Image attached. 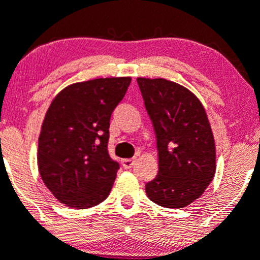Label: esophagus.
Segmentation results:
<instances>
[{
  "instance_id": "esophagus-1",
  "label": "esophagus",
  "mask_w": 260,
  "mask_h": 260,
  "mask_svg": "<svg viewBox=\"0 0 260 260\" xmlns=\"http://www.w3.org/2000/svg\"><path fill=\"white\" fill-rule=\"evenodd\" d=\"M122 165L124 169H131L135 165V158H124V160L122 161Z\"/></svg>"
}]
</instances>
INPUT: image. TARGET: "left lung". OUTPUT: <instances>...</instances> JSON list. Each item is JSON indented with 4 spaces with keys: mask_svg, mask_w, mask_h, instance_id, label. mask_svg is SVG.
<instances>
[{
    "mask_svg": "<svg viewBox=\"0 0 260 260\" xmlns=\"http://www.w3.org/2000/svg\"><path fill=\"white\" fill-rule=\"evenodd\" d=\"M157 140L158 173L146 184L153 203L183 208L201 197L216 171V147L198 98L165 79L138 77Z\"/></svg>",
    "mask_w": 260,
    "mask_h": 260,
    "instance_id": "obj_1",
    "label": "left lung"
}]
</instances>
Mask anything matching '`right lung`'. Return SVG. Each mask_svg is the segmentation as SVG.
Here are the masks:
<instances>
[{
	"label": "right lung",
	"instance_id": "right-lung-1",
	"mask_svg": "<svg viewBox=\"0 0 260 260\" xmlns=\"http://www.w3.org/2000/svg\"><path fill=\"white\" fill-rule=\"evenodd\" d=\"M131 77L77 82L53 99L38 142V168L52 194L72 208L94 207L107 200L119 164L108 152L113 110Z\"/></svg>",
	"mask_w": 260,
	"mask_h": 260
}]
</instances>
